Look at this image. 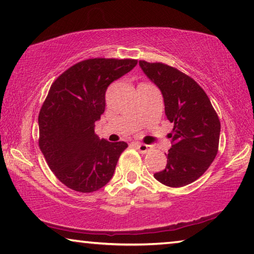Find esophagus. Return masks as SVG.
I'll return each instance as SVG.
<instances>
[{
	"label": "esophagus",
	"mask_w": 254,
	"mask_h": 254,
	"mask_svg": "<svg viewBox=\"0 0 254 254\" xmlns=\"http://www.w3.org/2000/svg\"><path fill=\"white\" fill-rule=\"evenodd\" d=\"M134 147L138 149V150L141 152V154H147L149 151V146L148 144H144V143H138V142H134Z\"/></svg>",
	"instance_id": "1"
}]
</instances>
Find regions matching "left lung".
<instances>
[{
  "label": "left lung",
  "mask_w": 254,
  "mask_h": 254,
  "mask_svg": "<svg viewBox=\"0 0 254 254\" xmlns=\"http://www.w3.org/2000/svg\"><path fill=\"white\" fill-rule=\"evenodd\" d=\"M140 66L162 91L165 114L174 127L168 138L165 170L154 178L170 188H181L204 174L216 158L220 121L210 99L195 80L162 62L139 61Z\"/></svg>",
  "instance_id": "1"
}]
</instances>
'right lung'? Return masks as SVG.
I'll list each match as a JSON object with an SVG mask.
<instances>
[{"label":"right lung","mask_w":254,"mask_h":254,"mask_svg":"<svg viewBox=\"0 0 254 254\" xmlns=\"http://www.w3.org/2000/svg\"><path fill=\"white\" fill-rule=\"evenodd\" d=\"M132 59H88L75 63L52 83L38 115V144L51 171L71 190L90 193L106 185L127 148L95 133L105 111L107 87L127 73Z\"/></svg>","instance_id":"1"}]
</instances>
